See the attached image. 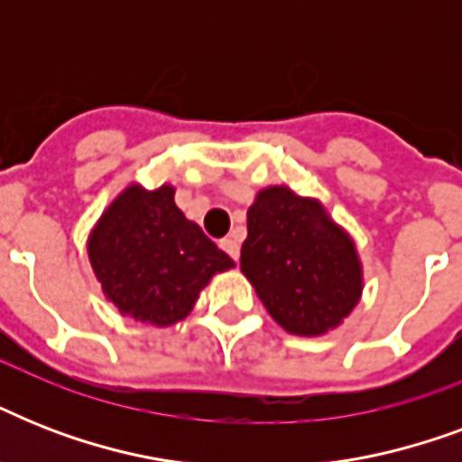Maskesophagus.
Instances as JSON below:
<instances>
[{
	"mask_svg": "<svg viewBox=\"0 0 462 462\" xmlns=\"http://www.w3.org/2000/svg\"><path fill=\"white\" fill-rule=\"evenodd\" d=\"M220 246H223L225 252L230 254V259H235V261L239 259V239L237 237H225L223 242H220Z\"/></svg>",
	"mask_w": 462,
	"mask_h": 462,
	"instance_id": "34e87169",
	"label": "esophagus"
}]
</instances>
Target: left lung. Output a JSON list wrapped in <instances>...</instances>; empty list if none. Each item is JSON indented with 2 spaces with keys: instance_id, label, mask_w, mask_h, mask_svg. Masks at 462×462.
I'll use <instances>...</instances> for the list:
<instances>
[{
  "instance_id": "8db88e82",
  "label": "left lung",
  "mask_w": 462,
  "mask_h": 462,
  "mask_svg": "<svg viewBox=\"0 0 462 462\" xmlns=\"http://www.w3.org/2000/svg\"><path fill=\"white\" fill-rule=\"evenodd\" d=\"M239 266L268 314L292 336L337 328L362 297V263L350 235L316 199L288 187L256 194Z\"/></svg>"
}]
</instances>
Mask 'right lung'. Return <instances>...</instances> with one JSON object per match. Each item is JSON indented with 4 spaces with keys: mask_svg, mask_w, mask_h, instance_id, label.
<instances>
[{
    "mask_svg": "<svg viewBox=\"0 0 462 462\" xmlns=\"http://www.w3.org/2000/svg\"><path fill=\"white\" fill-rule=\"evenodd\" d=\"M88 259L119 314L160 328L187 319L210 278L235 266L177 208L170 184H129L90 232Z\"/></svg>",
    "mask_w": 462,
    "mask_h": 462,
    "instance_id": "1",
    "label": "right lung"
}]
</instances>
